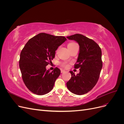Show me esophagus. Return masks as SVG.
<instances>
[{
    "mask_svg": "<svg viewBox=\"0 0 124 124\" xmlns=\"http://www.w3.org/2000/svg\"><path fill=\"white\" fill-rule=\"evenodd\" d=\"M66 72V71H65V70H62H62H61V73H63V72Z\"/></svg>",
    "mask_w": 124,
    "mask_h": 124,
    "instance_id": "obj_1",
    "label": "esophagus"
}]
</instances>
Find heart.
<instances>
[{"label": "heart", "instance_id": "heart-1", "mask_svg": "<svg viewBox=\"0 0 124 124\" xmlns=\"http://www.w3.org/2000/svg\"><path fill=\"white\" fill-rule=\"evenodd\" d=\"M76 44V43H74V42H70V43H69L68 44V46H71V45H73V44ZM62 66H63V67H68V65H67L66 63H62Z\"/></svg>", "mask_w": 124, "mask_h": 124}]
</instances>
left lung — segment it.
<instances>
[{
  "mask_svg": "<svg viewBox=\"0 0 124 124\" xmlns=\"http://www.w3.org/2000/svg\"><path fill=\"white\" fill-rule=\"evenodd\" d=\"M79 45V53L74 68H80L79 73L75 75L70 71L71 78L66 83L67 88L74 94L82 95L93 88L98 82L102 62V52L94 41L81 34L67 37Z\"/></svg>",
  "mask_w": 124,
  "mask_h": 124,
  "instance_id": "8db88e82",
  "label": "left lung"
}]
</instances>
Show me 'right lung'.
<instances>
[{"label": "right lung", "mask_w": 124, "mask_h": 124, "mask_svg": "<svg viewBox=\"0 0 124 124\" xmlns=\"http://www.w3.org/2000/svg\"><path fill=\"white\" fill-rule=\"evenodd\" d=\"M66 40L63 36L40 33L29 39L21 51L19 66L22 78L35 94L43 95L53 88L61 70L56 67L50 72L46 66L52 62L58 46Z\"/></svg>", "instance_id": "obj_1"}]
</instances>
